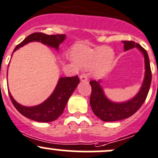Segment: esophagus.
Instances as JSON below:
<instances>
[{
	"label": "esophagus",
	"instance_id": "esophagus-1",
	"mask_svg": "<svg viewBox=\"0 0 158 158\" xmlns=\"http://www.w3.org/2000/svg\"><path fill=\"white\" fill-rule=\"evenodd\" d=\"M79 79H80V80L82 81V82H86V81H88V77H87V75L85 74V73H82V74H81L80 76H79Z\"/></svg>",
	"mask_w": 158,
	"mask_h": 158
}]
</instances>
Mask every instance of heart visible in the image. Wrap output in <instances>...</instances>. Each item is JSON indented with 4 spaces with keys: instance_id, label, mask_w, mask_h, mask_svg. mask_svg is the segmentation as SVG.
I'll return each mask as SVG.
<instances>
[{
    "instance_id": "heart-1",
    "label": "heart",
    "mask_w": 158,
    "mask_h": 158,
    "mask_svg": "<svg viewBox=\"0 0 158 158\" xmlns=\"http://www.w3.org/2000/svg\"><path fill=\"white\" fill-rule=\"evenodd\" d=\"M73 61L82 68L93 65L97 75H103L111 70L114 62V52L109 47H102L92 49L82 44H77L72 49Z\"/></svg>"
}]
</instances>
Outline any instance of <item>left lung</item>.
Instances as JSON below:
<instances>
[{
  "label": "left lung",
  "instance_id": "1",
  "mask_svg": "<svg viewBox=\"0 0 158 158\" xmlns=\"http://www.w3.org/2000/svg\"><path fill=\"white\" fill-rule=\"evenodd\" d=\"M125 51L137 47L143 53L144 57L145 75L144 82L138 93L131 99L125 102H113L105 95L103 89L100 85V80L91 81L92 93L90 96V106L94 114L103 122H115L128 118L135 114L141 108L145 101L151 83V70L149 57L147 51L140 44L134 41H122Z\"/></svg>",
  "mask_w": 158,
  "mask_h": 158
}]
</instances>
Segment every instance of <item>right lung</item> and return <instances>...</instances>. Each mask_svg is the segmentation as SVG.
Listing matches in <instances>:
<instances>
[{"mask_svg": "<svg viewBox=\"0 0 158 158\" xmlns=\"http://www.w3.org/2000/svg\"><path fill=\"white\" fill-rule=\"evenodd\" d=\"M65 39L66 35L64 34L47 35L44 33H33L18 44L14 52L33 41L41 42L58 50L59 46ZM79 83V79L78 76L60 78L56 87L50 96L43 103L33 107H26L17 103L13 98L10 92L9 95L14 107L23 116L38 122H50L58 118L63 114L69 97Z\"/></svg>", "mask_w": 158, "mask_h": 158, "instance_id": "obj_1", "label": "right lung"}]
</instances>
